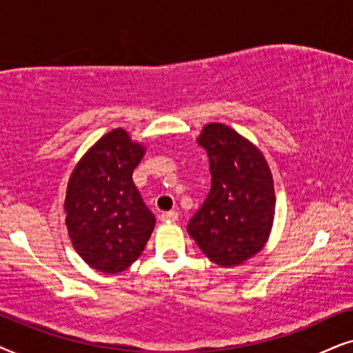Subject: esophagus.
I'll use <instances>...</instances> for the list:
<instances>
[{
	"label": "esophagus",
	"mask_w": 353,
	"mask_h": 353,
	"mask_svg": "<svg viewBox=\"0 0 353 353\" xmlns=\"http://www.w3.org/2000/svg\"><path fill=\"white\" fill-rule=\"evenodd\" d=\"M177 218H179L177 211H166V213L159 214V219L166 221V223H174V221H177Z\"/></svg>",
	"instance_id": "obj_1"
}]
</instances>
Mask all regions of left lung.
Wrapping results in <instances>:
<instances>
[{
	"mask_svg": "<svg viewBox=\"0 0 353 353\" xmlns=\"http://www.w3.org/2000/svg\"><path fill=\"white\" fill-rule=\"evenodd\" d=\"M196 142L208 154L211 189L187 231L216 265H242L270 237L276 210L271 169L255 145L219 122L206 124Z\"/></svg>",
	"mask_w": 353,
	"mask_h": 353,
	"instance_id": "1",
	"label": "left lung"
}]
</instances>
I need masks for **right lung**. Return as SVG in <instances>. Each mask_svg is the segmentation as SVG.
<instances>
[{"instance_id": "obj_1", "label": "right lung", "mask_w": 353, "mask_h": 353, "mask_svg": "<svg viewBox=\"0 0 353 353\" xmlns=\"http://www.w3.org/2000/svg\"><path fill=\"white\" fill-rule=\"evenodd\" d=\"M143 154V145L132 142L124 129H112L70 174L65 225L75 252L93 270H128L152 236L157 219L132 181Z\"/></svg>"}]
</instances>
